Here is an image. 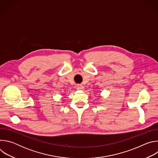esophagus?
Here are the masks:
<instances>
[{
  "label": "esophagus",
  "mask_w": 158,
  "mask_h": 158,
  "mask_svg": "<svg viewBox=\"0 0 158 158\" xmlns=\"http://www.w3.org/2000/svg\"><path fill=\"white\" fill-rule=\"evenodd\" d=\"M76 87L78 90H84V87L82 85H77Z\"/></svg>",
  "instance_id": "1"
}]
</instances>
